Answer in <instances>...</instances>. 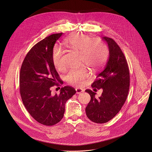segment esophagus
Instances as JSON below:
<instances>
[{
    "label": "esophagus",
    "instance_id": "1",
    "mask_svg": "<svg viewBox=\"0 0 152 152\" xmlns=\"http://www.w3.org/2000/svg\"><path fill=\"white\" fill-rule=\"evenodd\" d=\"M76 93L80 94V93H82V92L83 91V90L82 89V88H76Z\"/></svg>",
    "mask_w": 152,
    "mask_h": 152
}]
</instances>
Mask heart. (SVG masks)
Wrapping results in <instances>:
<instances>
[{"instance_id": "heart-1", "label": "heart", "mask_w": 152, "mask_h": 152, "mask_svg": "<svg viewBox=\"0 0 152 152\" xmlns=\"http://www.w3.org/2000/svg\"><path fill=\"white\" fill-rule=\"evenodd\" d=\"M63 44L67 48L80 53L81 64L95 71L104 63L107 56V49L104 42L99 38H91L86 34L75 33L64 39ZM62 50L56 46L52 50V58L56 69L62 70ZM88 72L85 67L71 69L66 76L67 82L74 86H82L88 77Z\"/></svg>"}]
</instances>
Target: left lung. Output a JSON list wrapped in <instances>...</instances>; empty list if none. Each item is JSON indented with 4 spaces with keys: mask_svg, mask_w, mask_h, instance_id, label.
Returning a JSON list of instances; mask_svg holds the SVG:
<instances>
[{
    "mask_svg": "<svg viewBox=\"0 0 152 152\" xmlns=\"http://www.w3.org/2000/svg\"><path fill=\"white\" fill-rule=\"evenodd\" d=\"M109 48V58L103 69L97 75L92 88L103 89L102 95L86 90L91 100L85 108L87 117L96 123H104L113 118L121 110L129 93L130 75L126 58L117 42L112 38L103 37Z\"/></svg>",
    "mask_w": 152,
    "mask_h": 152,
    "instance_id": "obj_1",
    "label": "left lung"
}]
</instances>
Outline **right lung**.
<instances>
[{"label": "right lung", "mask_w": 152, "mask_h": 152, "mask_svg": "<svg viewBox=\"0 0 152 152\" xmlns=\"http://www.w3.org/2000/svg\"><path fill=\"white\" fill-rule=\"evenodd\" d=\"M62 33L50 35L34 45L26 55L20 72V93L30 115L38 123L53 126L59 122L65 104L75 93L70 86L52 95L51 88L61 80L53 64L52 54L56 41Z\"/></svg>", "instance_id": "add662e5"}]
</instances>
